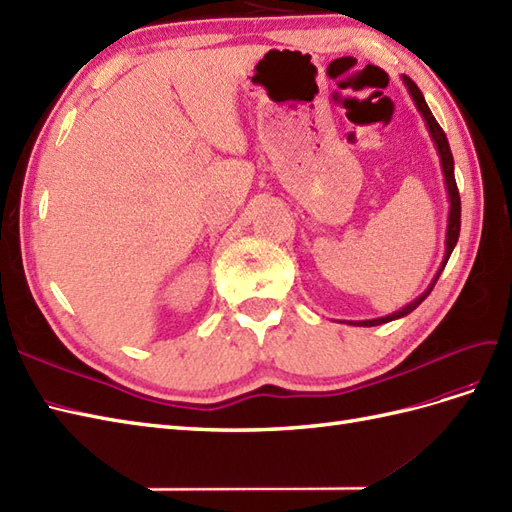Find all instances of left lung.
Wrapping results in <instances>:
<instances>
[{
    "label": "left lung",
    "mask_w": 512,
    "mask_h": 512,
    "mask_svg": "<svg viewBox=\"0 0 512 512\" xmlns=\"http://www.w3.org/2000/svg\"><path fill=\"white\" fill-rule=\"evenodd\" d=\"M402 82L406 86V90H409V95L413 97L415 106L419 110V114L424 116L426 121V127L430 131V138L435 140V147H437V153L441 157V168H443V177H445V188H448V199H450V216H448V233H445V255H443V261H441V268L439 272L435 274V279H432V283L428 285V290L417 296L413 303H409L406 307H402L400 311L391 313V316H385V318H376V320H361V322H348V324H355V326H378V324H385V322H391V320H398V318H404L409 316V313L413 309H417L419 305H422V300H426V296L432 292V287H435L439 274L443 272L445 264H448V259L454 251V246L458 242V233H461V196H458V188H456V179H454V157H452V151H450V144H448V138H445L443 129L439 127V123L435 121V116H432L428 103L424 101V95L422 90H419L415 86V82L411 80V77L402 75Z\"/></svg>",
    "instance_id": "8db88e82"
}]
</instances>
